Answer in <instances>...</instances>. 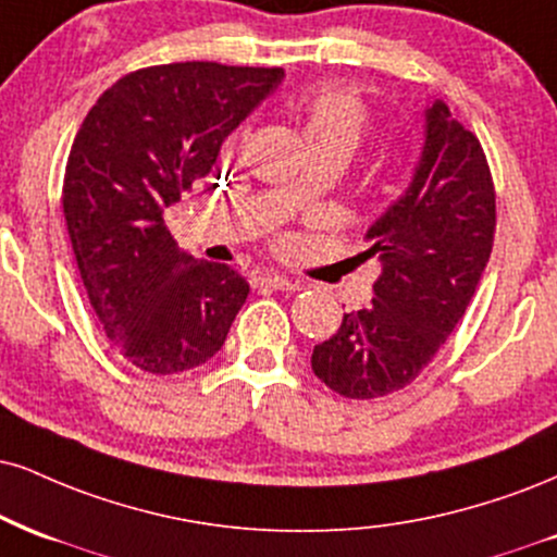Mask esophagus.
<instances>
[{"instance_id":"esophagus-1","label":"esophagus","mask_w":557,"mask_h":557,"mask_svg":"<svg viewBox=\"0 0 557 557\" xmlns=\"http://www.w3.org/2000/svg\"><path fill=\"white\" fill-rule=\"evenodd\" d=\"M253 285H257V287H272V290H287V293L300 290L298 280H290V277H285V274H277V272L257 274V277H253Z\"/></svg>"}]
</instances>
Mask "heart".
Here are the masks:
<instances>
[{
	"mask_svg": "<svg viewBox=\"0 0 557 557\" xmlns=\"http://www.w3.org/2000/svg\"><path fill=\"white\" fill-rule=\"evenodd\" d=\"M296 116L308 147L330 143L352 150L371 124L366 100L343 85H317L300 92Z\"/></svg>",
	"mask_w": 557,
	"mask_h": 557,
	"instance_id": "b5f03b06",
	"label": "heart"
}]
</instances>
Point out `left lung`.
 <instances>
[{"mask_svg": "<svg viewBox=\"0 0 557 557\" xmlns=\"http://www.w3.org/2000/svg\"><path fill=\"white\" fill-rule=\"evenodd\" d=\"M495 186L480 139L444 100L425 111L412 184L368 231L376 298L345 313L311 368L347 399H376L420 376L465 317L493 251Z\"/></svg>", "mask_w": 557, "mask_h": 557, "instance_id": "8db88e82", "label": "left lung"}]
</instances>
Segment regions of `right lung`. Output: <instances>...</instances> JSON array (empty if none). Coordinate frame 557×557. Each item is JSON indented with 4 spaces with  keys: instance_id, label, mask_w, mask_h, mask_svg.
Here are the masks:
<instances>
[{
    "instance_id": "right-lung-1",
    "label": "right lung",
    "mask_w": 557,
    "mask_h": 557,
    "mask_svg": "<svg viewBox=\"0 0 557 557\" xmlns=\"http://www.w3.org/2000/svg\"><path fill=\"white\" fill-rule=\"evenodd\" d=\"M280 79V66H145L79 126L62 186L66 231L100 330L139 371L207 363L249 296L236 270L178 251L163 212L212 176L223 139Z\"/></svg>"
}]
</instances>
